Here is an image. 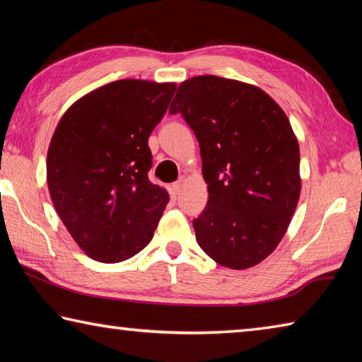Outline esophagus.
Masks as SVG:
<instances>
[{"label": "esophagus", "instance_id": "obj_1", "mask_svg": "<svg viewBox=\"0 0 362 362\" xmlns=\"http://www.w3.org/2000/svg\"><path fill=\"white\" fill-rule=\"evenodd\" d=\"M183 183H185V179H182L179 180V182H175V183H173V192L175 193V194H179L180 193V189H182V187H183Z\"/></svg>", "mask_w": 362, "mask_h": 362}]
</instances>
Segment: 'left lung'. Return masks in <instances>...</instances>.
<instances>
[{
  "label": "left lung",
  "instance_id": "obj_1",
  "mask_svg": "<svg viewBox=\"0 0 362 362\" xmlns=\"http://www.w3.org/2000/svg\"><path fill=\"white\" fill-rule=\"evenodd\" d=\"M182 113L199 142L209 199L193 220L199 247L218 265H259L283 240L302 189L292 126L265 90L203 75L177 89Z\"/></svg>",
  "mask_w": 362,
  "mask_h": 362
}]
</instances>
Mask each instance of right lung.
<instances>
[{"instance_id":"1","label":"right lung","mask_w":362,"mask_h":362,"mask_svg":"<svg viewBox=\"0 0 362 362\" xmlns=\"http://www.w3.org/2000/svg\"><path fill=\"white\" fill-rule=\"evenodd\" d=\"M175 88L131 78L108 83L71 103L52 134L49 194L90 259L127 260L155 235L169 194L148 180V137Z\"/></svg>"}]
</instances>
